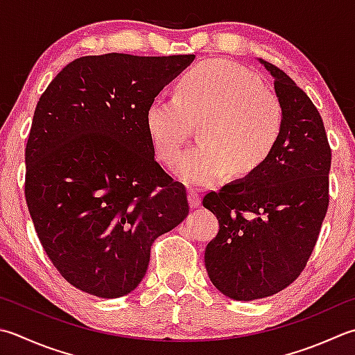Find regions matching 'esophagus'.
Masks as SVG:
<instances>
[{
    "instance_id": "esophagus-1",
    "label": "esophagus",
    "mask_w": 355,
    "mask_h": 355,
    "mask_svg": "<svg viewBox=\"0 0 355 355\" xmlns=\"http://www.w3.org/2000/svg\"><path fill=\"white\" fill-rule=\"evenodd\" d=\"M187 200H189V206L192 207V209H196V207H198L201 203L200 193L197 189H191L189 192H187Z\"/></svg>"
}]
</instances>
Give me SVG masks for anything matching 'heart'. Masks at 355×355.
I'll use <instances>...</instances> for the list:
<instances>
[{
	"label": "heart",
	"instance_id": "obj_1",
	"mask_svg": "<svg viewBox=\"0 0 355 355\" xmlns=\"http://www.w3.org/2000/svg\"><path fill=\"white\" fill-rule=\"evenodd\" d=\"M197 121L200 144L184 152L175 173L187 184L205 186L227 172L243 177L259 169L280 140L283 109L251 71L209 61L183 76L177 96L162 92L146 109L158 158L175 162Z\"/></svg>",
	"mask_w": 355,
	"mask_h": 355
}]
</instances>
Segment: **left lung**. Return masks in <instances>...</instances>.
Instances as JSON below:
<instances>
[{
    "mask_svg": "<svg viewBox=\"0 0 355 355\" xmlns=\"http://www.w3.org/2000/svg\"><path fill=\"white\" fill-rule=\"evenodd\" d=\"M257 60L274 78L282 137L259 169L203 198L220 223L205 251L207 275L239 302L274 295L300 275L329 203L331 148L320 114L291 76Z\"/></svg>",
    "mask_w": 355,
    "mask_h": 355,
    "instance_id": "1",
    "label": "left lung"
}]
</instances>
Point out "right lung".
Listing matches in <instances>:
<instances>
[{
	"instance_id": "add662e5",
	"label": "right lung",
	"mask_w": 355,
	"mask_h": 355,
	"mask_svg": "<svg viewBox=\"0 0 355 355\" xmlns=\"http://www.w3.org/2000/svg\"><path fill=\"white\" fill-rule=\"evenodd\" d=\"M193 58L81 57L41 95L26 146V201L49 259L83 293L134 291L152 243L189 214L184 186L157 163L146 109Z\"/></svg>"
}]
</instances>
